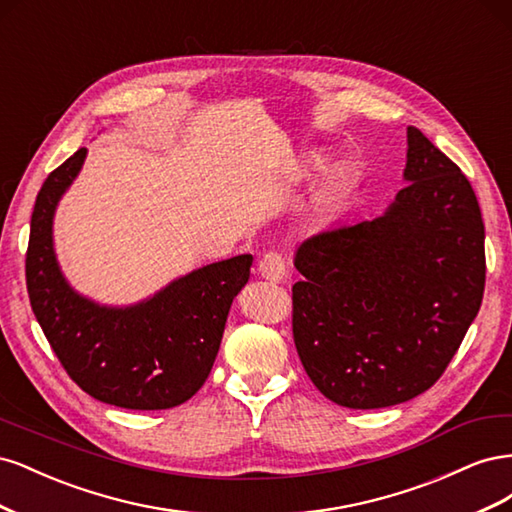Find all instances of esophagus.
<instances>
[{"label": "esophagus", "mask_w": 512, "mask_h": 512, "mask_svg": "<svg viewBox=\"0 0 512 512\" xmlns=\"http://www.w3.org/2000/svg\"><path fill=\"white\" fill-rule=\"evenodd\" d=\"M258 271L265 280L280 282L286 277V262L280 252H265L258 260Z\"/></svg>", "instance_id": "1"}]
</instances>
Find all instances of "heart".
Returning <instances> with one entry per match:
<instances>
[{
	"mask_svg": "<svg viewBox=\"0 0 512 512\" xmlns=\"http://www.w3.org/2000/svg\"><path fill=\"white\" fill-rule=\"evenodd\" d=\"M320 162H322V160H316V162H314V164H320Z\"/></svg>",
	"mask_w": 512,
	"mask_h": 512,
	"instance_id": "1",
	"label": "heart"
}]
</instances>
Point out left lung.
<instances>
[{
    "label": "left lung",
    "instance_id": "obj_1",
    "mask_svg": "<svg viewBox=\"0 0 512 512\" xmlns=\"http://www.w3.org/2000/svg\"><path fill=\"white\" fill-rule=\"evenodd\" d=\"M404 177L382 218L318 232L294 256V346L316 389L352 410L425 393L483 303L485 224L468 177L414 126Z\"/></svg>",
    "mask_w": 512,
    "mask_h": 512
}]
</instances>
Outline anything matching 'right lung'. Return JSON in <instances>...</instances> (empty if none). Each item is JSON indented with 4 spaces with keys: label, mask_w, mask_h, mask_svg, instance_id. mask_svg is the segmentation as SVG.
Returning <instances> with one entry per match:
<instances>
[{
    "label": "right lung",
    "mask_w": 512,
    "mask_h": 512,
    "mask_svg": "<svg viewBox=\"0 0 512 512\" xmlns=\"http://www.w3.org/2000/svg\"><path fill=\"white\" fill-rule=\"evenodd\" d=\"M85 156L81 147L38 192L25 254L29 303L61 367L85 393L128 410L175 408L205 384L254 258L213 262L126 309L79 297L59 273L51 230L57 200Z\"/></svg>",
    "instance_id": "right-lung-1"
}]
</instances>
